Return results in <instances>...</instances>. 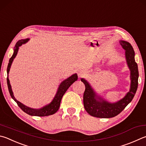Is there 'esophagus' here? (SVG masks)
Returning <instances> with one entry per match:
<instances>
[{
    "mask_svg": "<svg viewBox=\"0 0 146 146\" xmlns=\"http://www.w3.org/2000/svg\"><path fill=\"white\" fill-rule=\"evenodd\" d=\"M84 75H85V73L84 72H82V71H80V72H79L78 73V75L79 77H82V76H84Z\"/></svg>",
    "mask_w": 146,
    "mask_h": 146,
    "instance_id": "34e87169",
    "label": "esophagus"
}]
</instances>
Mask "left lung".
Listing matches in <instances>:
<instances>
[{
  "label": "left lung",
  "mask_w": 146,
  "mask_h": 146,
  "mask_svg": "<svg viewBox=\"0 0 146 146\" xmlns=\"http://www.w3.org/2000/svg\"><path fill=\"white\" fill-rule=\"evenodd\" d=\"M125 50L127 64L130 70L131 85L129 91L123 99L115 103H110L98 96L91 85L86 80L81 78L86 86L84 93V105L87 112L93 117L99 118H110L115 117L123 111L133 100L138 87L139 70L135 60V52L131 44L125 41H119Z\"/></svg>",
  "instance_id": "1"
}]
</instances>
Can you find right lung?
<instances>
[{
    "instance_id": "obj_1",
    "label": "right lung",
    "mask_w": 146,
    "mask_h": 146,
    "mask_svg": "<svg viewBox=\"0 0 146 146\" xmlns=\"http://www.w3.org/2000/svg\"><path fill=\"white\" fill-rule=\"evenodd\" d=\"M29 40V38L25 39H21V40H19L17 43H16L15 46L14 48V52H13L12 57L10 58V59L9 60L8 66H7V74H9L11 66L12 64L13 60H14L15 57L17 56L18 49H19V47L21 45H22V44H25V43H27ZM77 80H78L77 74L75 73V74H73V75H71L67 79H66V80H63L59 85V88H58L57 91L56 92V94L55 95L54 99L52 100V102H50L49 104L44 106V107H43L41 108H38V109H34V108H31L30 107H28L27 106L22 104V103H20V102H18V100H16L14 95H13V92L12 91L11 86L8 75H7V87H8L9 92L12 98L15 100V102L17 103L18 107H19L23 111V112L30 115L44 117V116H48V115L54 114L55 112H57V110H59V108L60 102H61L63 95L65 94V92H66V91H67L69 87H70L71 85L74 83V82Z\"/></svg>"
}]
</instances>
